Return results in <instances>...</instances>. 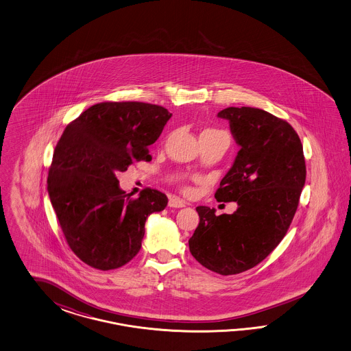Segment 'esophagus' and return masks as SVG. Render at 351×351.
<instances>
[{
  "mask_svg": "<svg viewBox=\"0 0 351 351\" xmlns=\"http://www.w3.org/2000/svg\"><path fill=\"white\" fill-rule=\"evenodd\" d=\"M185 204L186 202L179 197H171L170 201H169V206L172 208H182V207H185Z\"/></svg>",
  "mask_w": 351,
  "mask_h": 351,
  "instance_id": "esophagus-1",
  "label": "esophagus"
}]
</instances>
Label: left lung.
<instances>
[{"label":"left lung","mask_w":351,"mask_h":351,"mask_svg":"<svg viewBox=\"0 0 351 351\" xmlns=\"http://www.w3.org/2000/svg\"><path fill=\"white\" fill-rule=\"evenodd\" d=\"M239 150L215 198L237 202L232 215L198 206L199 223L189 239L193 257L221 276L260 264L287 233L306 179L302 144L293 128L263 109L226 108Z\"/></svg>","instance_id":"1"}]
</instances>
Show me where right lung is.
I'll list each match as a JSON object with an SVG mask.
<instances>
[{
    "label": "right lung",
    "mask_w": 351,
    "mask_h": 351,
    "mask_svg": "<svg viewBox=\"0 0 351 351\" xmlns=\"http://www.w3.org/2000/svg\"><path fill=\"white\" fill-rule=\"evenodd\" d=\"M171 116L163 106L110 101L90 106L64 130L47 191L68 245L87 265L106 271L128 264L141 248L148 216L167 206L154 189L131 198L117 173L152 160L148 147Z\"/></svg>",
    "instance_id": "1"
}]
</instances>
